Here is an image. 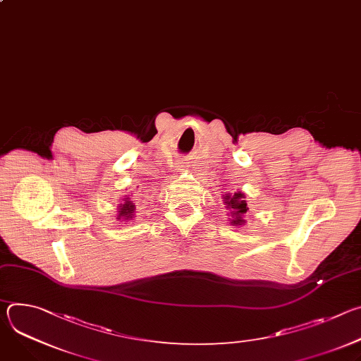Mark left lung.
<instances>
[{"instance_id":"left-lung-1","label":"left lung","mask_w":361,"mask_h":361,"mask_svg":"<svg viewBox=\"0 0 361 361\" xmlns=\"http://www.w3.org/2000/svg\"><path fill=\"white\" fill-rule=\"evenodd\" d=\"M226 204H227V209H230L231 212V223L235 226H241L244 224L243 216L247 213V202L244 201V194L243 192H234V195H226L224 198Z\"/></svg>"}]
</instances>
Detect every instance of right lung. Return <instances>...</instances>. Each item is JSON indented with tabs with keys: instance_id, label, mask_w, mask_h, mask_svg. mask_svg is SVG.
<instances>
[{
	"instance_id": "right-lung-1",
	"label": "right lung",
	"mask_w": 361,
	"mask_h": 361,
	"mask_svg": "<svg viewBox=\"0 0 361 361\" xmlns=\"http://www.w3.org/2000/svg\"><path fill=\"white\" fill-rule=\"evenodd\" d=\"M120 214H118V220L120 219H124V220H130L131 217H133V213H134V210H135V207H134V204H133V201H128V200H124V204H121L120 205Z\"/></svg>"
}]
</instances>
